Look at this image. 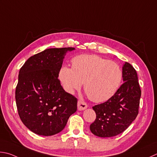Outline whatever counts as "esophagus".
Listing matches in <instances>:
<instances>
[{"mask_svg": "<svg viewBox=\"0 0 157 157\" xmlns=\"http://www.w3.org/2000/svg\"><path fill=\"white\" fill-rule=\"evenodd\" d=\"M77 106H78V109L79 111L84 110V109L87 108V105L86 104V102H85L83 100H79L78 101Z\"/></svg>", "mask_w": 157, "mask_h": 157, "instance_id": "obj_1", "label": "esophagus"}]
</instances>
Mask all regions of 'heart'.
I'll use <instances>...</instances> for the list:
<instances>
[{"label": "heart", "mask_w": 157, "mask_h": 157, "mask_svg": "<svg viewBox=\"0 0 157 157\" xmlns=\"http://www.w3.org/2000/svg\"><path fill=\"white\" fill-rule=\"evenodd\" d=\"M64 90L73 94L81 89L96 102L109 100L116 93L122 81L123 72L116 62L96 55H81L72 59V68L62 67L59 74Z\"/></svg>", "instance_id": "b5f03b06"}]
</instances>
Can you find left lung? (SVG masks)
<instances>
[{"instance_id": "left-lung-1", "label": "left lung", "mask_w": 157, "mask_h": 157, "mask_svg": "<svg viewBox=\"0 0 157 157\" xmlns=\"http://www.w3.org/2000/svg\"><path fill=\"white\" fill-rule=\"evenodd\" d=\"M124 83L107 101L93 106L96 118L90 131L100 137H114L122 133L137 117L141 88L135 69L128 62L122 67Z\"/></svg>"}]
</instances>
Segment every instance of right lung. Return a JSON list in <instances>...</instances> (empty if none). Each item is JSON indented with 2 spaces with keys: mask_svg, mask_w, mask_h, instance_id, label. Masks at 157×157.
I'll return each mask as SVG.
<instances>
[{
  "mask_svg": "<svg viewBox=\"0 0 157 157\" xmlns=\"http://www.w3.org/2000/svg\"><path fill=\"white\" fill-rule=\"evenodd\" d=\"M75 48H49L29 58L20 70L16 89L18 115L34 133L61 132L77 109V98L67 93L58 78L64 56Z\"/></svg>",
  "mask_w": 157,
  "mask_h": 157,
  "instance_id": "1",
  "label": "right lung"
}]
</instances>
